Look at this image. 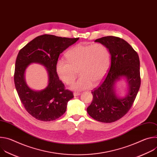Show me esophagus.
Wrapping results in <instances>:
<instances>
[{
    "label": "esophagus",
    "mask_w": 157,
    "mask_h": 157,
    "mask_svg": "<svg viewBox=\"0 0 157 157\" xmlns=\"http://www.w3.org/2000/svg\"><path fill=\"white\" fill-rule=\"evenodd\" d=\"M73 94H74L75 96H79V95L81 94V93H78V92H75V93H73Z\"/></svg>",
    "instance_id": "1"
}]
</instances>
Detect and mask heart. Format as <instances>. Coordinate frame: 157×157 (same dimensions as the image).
Segmentation results:
<instances>
[{"mask_svg":"<svg viewBox=\"0 0 157 157\" xmlns=\"http://www.w3.org/2000/svg\"><path fill=\"white\" fill-rule=\"evenodd\" d=\"M66 61L59 59L56 71L66 84H71L77 76L80 77L72 84L71 88L81 91L97 86L107 74L110 63V54L104 44H78L66 54Z\"/></svg>","mask_w":157,"mask_h":157,"instance_id":"b5f03b06","label":"heart"}]
</instances>
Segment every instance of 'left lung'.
Segmentation results:
<instances>
[{
    "label": "left lung",
    "mask_w": 157,
    "mask_h": 157,
    "mask_svg": "<svg viewBox=\"0 0 157 157\" xmlns=\"http://www.w3.org/2000/svg\"><path fill=\"white\" fill-rule=\"evenodd\" d=\"M107 47L111 56L107 75L92 94L93 99L87 112L94 119L104 123L114 122L124 116L131 108L140 86V60L137 53L130 44L119 37L104 36L96 39ZM122 77L128 83V93L118 98L114 86Z\"/></svg>",
    "instance_id": "8db88e82"
}]
</instances>
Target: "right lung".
I'll return each mask as SVG.
<instances>
[{"instance_id":"obj_1","label":"right lung","mask_w":157,"mask_h":157,"mask_svg":"<svg viewBox=\"0 0 157 157\" xmlns=\"http://www.w3.org/2000/svg\"><path fill=\"white\" fill-rule=\"evenodd\" d=\"M79 40L53 35L38 36L27 43L17 55L14 82L19 98L28 113L36 119L48 122L58 119L66 112L68 102L74 98L72 91L66 89L56 71L59 55ZM33 62L47 68L48 86L43 90L34 91L26 84L25 72Z\"/></svg>"}]
</instances>
